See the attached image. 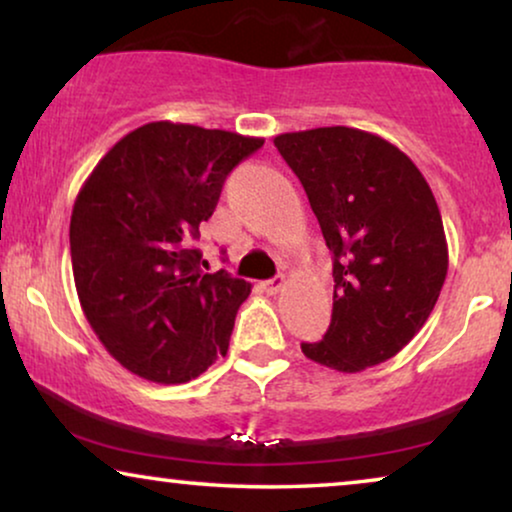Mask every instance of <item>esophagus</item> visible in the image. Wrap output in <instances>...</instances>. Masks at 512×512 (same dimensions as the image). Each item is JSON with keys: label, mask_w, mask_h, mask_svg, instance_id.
Returning <instances> with one entry per match:
<instances>
[{"label": "esophagus", "mask_w": 512, "mask_h": 512, "mask_svg": "<svg viewBox=\"0 0 512 512\" xmlns=\"http://www.w3.org/2000/svg\"><path fill=\"white\" fill-rule=\"evenodd\" d=\"M282 289H284V277L282 275H277V277L268 279V282H263V291L270 293V296H275V293H279Z\"/></svg>", "instance_id": "obj_1"}]
</instances>
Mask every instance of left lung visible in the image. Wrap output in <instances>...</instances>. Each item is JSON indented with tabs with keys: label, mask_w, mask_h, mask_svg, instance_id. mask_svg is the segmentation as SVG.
<instances>
[{
	"label": "left lung",
	"mask_w": 512,
	"mask_h": 512,
	"mask_svg": "<svg viewBox=\"0 0 512 512\" xmlns=\"http://www.w3.org/2000/svg\"><path fill=\"white\" fill-rule=\"evenodd\" d=\"M333 251V314L307 359L359 373L426 324L447 275L443 219L424 174L373 132L333 125L275 137Z\"/></svg>",
	"instance_id": "obj_1"
}]
</instances>
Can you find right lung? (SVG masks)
I'll return each instance as SVG.
<instances>
[{
    "label": "right lung",
    "mask_w": 512,
    "mask_h": 512,
    "mask_svg": "<svg viewBox=\"0 0 512 512\" xmlns=\"http://www.w3.org/2000/svg\"><path fill=\"white\" fill-rule=\"evenodd\" d=\"M261 137L156 121L107 151L69 223L83 314L130 373L181 384L226 356L251 284L202 272L191 242L214 214L230 170ZM205 263V261H202Z\"/></svg>",
    "instance_id": "add662e5"
}]
</instances>
